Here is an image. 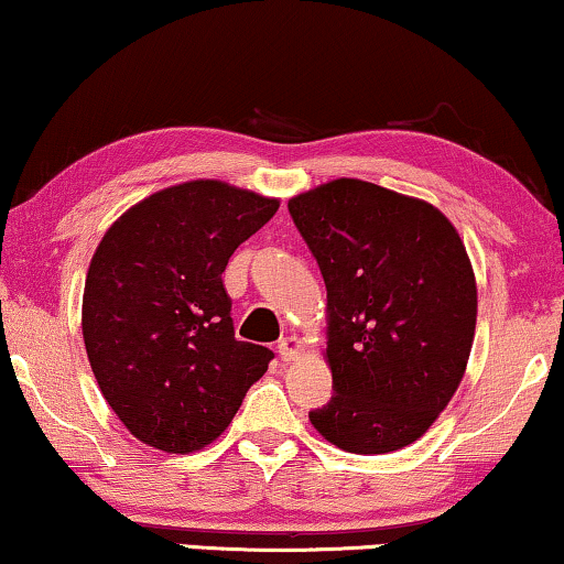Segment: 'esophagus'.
I'll list each match as a JSON object with an SVG mask.
<instances>
[{"label":"esophagus","mask_w":564,"mask_h":564,"mask_svg":"<svg viewBox=\"0 0 564 564\" xmlns=\"http://www.w3.org/2000/svg\"><path fill=\"white\" fill-rule=\"evenodd\" d=\"M301 351H304V341L299 336H285L279 341V355L283 362H296V359H301Z\"/></svg>","instance_id":"34e87169"}]
</instances>
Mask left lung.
Returning a JSON list of instances; mask_svg holds the SVG:
<instances>
[{"label": "left lung", "mask_w": 564, "mask_h": 564, "mask_svg": "<svg viewBox=\"0 0 564 564\" xmlns=\"http://www.w3.org/2000/svg\"><path fill=\"white\" fill-rule=\"evenodd\" d=\"M289 213L326 283L334 394L311 425L359 456L405 448L466 375L478 296L464 240L431 202L349 176Z\"/></svg>", "instance_id": "left-lung-1"}]
</instances>
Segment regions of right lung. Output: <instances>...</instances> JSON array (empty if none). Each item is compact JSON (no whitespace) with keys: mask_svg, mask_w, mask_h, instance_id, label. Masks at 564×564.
<instances>
[{"mask_svg":"<svg viewBox=\"0 0 564 564\" xmlns=\"http://www.w3.org/2000/svg\"><path fill=\"white\" fill-rule=\"evenodd\" d=\"M281 202L220 180L159 189L100 238L83 289V341L133 438L192 453L220 438L273 351L235 339L223 273Z\"/></svg>","mask_w":564,"mask_h":564,"instance_id":"obj_1","label":"right lung"}]
</instances>
